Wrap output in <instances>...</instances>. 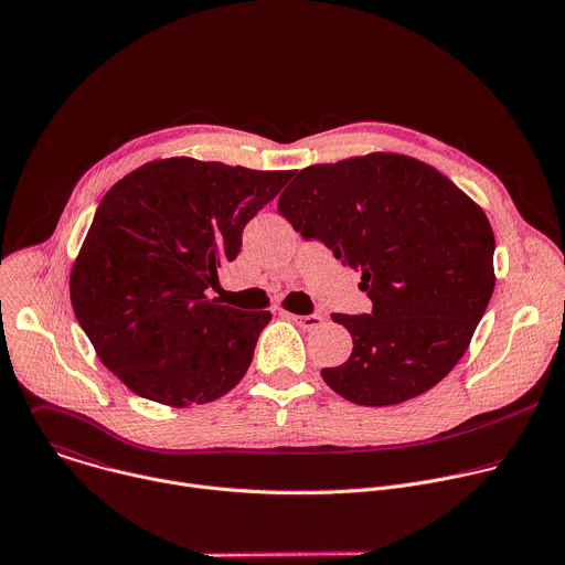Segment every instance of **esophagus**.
I'll list each match as a JSON object with an SVG mask.
<instances>
[{"label": "esophagus", "instance_id": "1", "mask_svg": "<svg viewBox=\"0 0 565 565\" xmlns=\"http://www.w3.org/2000/svg\"><path fill=\"white\" fill-rule=\"evenodd\" d=\"M288 317L303 331H312V329L321 327V321H324V317L317 315V312H312V315H288Z\"/></svg>", "mask_w": 565, "mask_h": 565}]
</instances>
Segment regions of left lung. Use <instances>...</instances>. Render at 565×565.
<instances>
[{
  "label": "left lung",
  "instance_id": "8db88e82",
  "mask_svg": "<svg viewBox=\"0 0 565 565\" xmlns=\"http://www.w3.org/2000/svg\"><path fill=\"white\" fill-rule=\"evenodd\" d=\"M303 238L362 273L369 315L335 312L351 358L324 382L364 407L436 386L462 358L494 292V232L465 192L431 166L375 151L310 166L279 196Z\"/></svg>",
  "mask_w": 565,
  "mask_h": 565
}]
</instances>
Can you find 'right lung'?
<instances>
[{"label":"right lung","instance_id":"obj_1","mask_svg":"<svg viewBox=\"0 0 565 565\" xmlns=\"http://www.w3.org/2000/svg\"><path fill=\"white\" fill-rule=\"evenodd\" d=\"M292 174L181 156L151 160L105 194L71 270V303L125 386L190 407L246 375L273 315L223 306L207 290Z\"/></svg>","mask_w":565,"mask_h":565}]
</instances>
